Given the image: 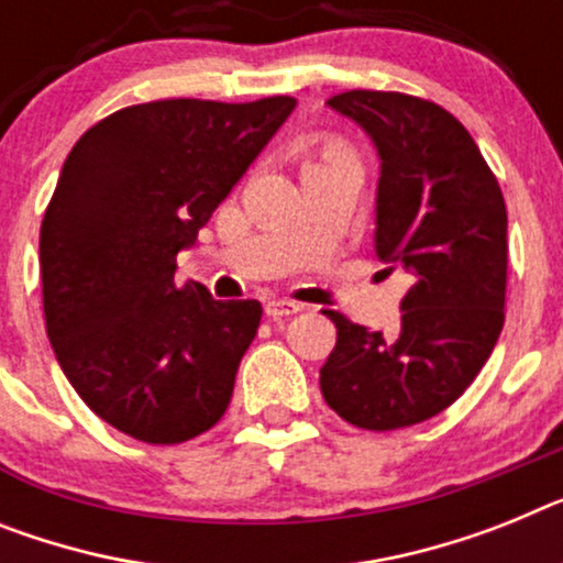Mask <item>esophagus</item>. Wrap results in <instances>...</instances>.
Wrapping results in <instances>:
<instances>
[{
	"label": "esophagus",
	"instance_id": "1",
	"mask_svg": "<svg viewBox=\"0 0 563 563\" xmlns=\"http://www.w3.org/2000/svg\"><path fill=\"white\" fill-rule=\"evenodd\" d=\"M264 310H267V316L278 319V316L299 313V310H305V305H299V301H292V299H271Z\"/></svg>",
	"mask_w": 563,
	"mask_h": 563
}]
</instances>
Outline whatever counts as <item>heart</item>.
Instances as JSON below:
<instances>
[{"label":"heart","instance_id":"heart-1","mask_svg":"<svg viewBox=\"0 0 563 563\" xmlns=\"http://www.w3.org/2000/svg\"><path fill=\"white\" fill-rule=\"evenodd\" d=\"M330 158H353V156H350L344 147H339V144H330V147H324V151L319 153V158H316V162H330Z\"/></svg>","mask_w":563,"mask_h":563}]
</instances>
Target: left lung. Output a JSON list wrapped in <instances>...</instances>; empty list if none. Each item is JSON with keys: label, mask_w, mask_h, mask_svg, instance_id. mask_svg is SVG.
<instances>
[{"label": "left lung", "mask_w": 563, "mask_h": 563, "mask_svg": "<svg viewBox=\"0 0 563 563\" xmlns=\"http://www.w3.org/2000/svg\"><path fill=\"white\" fill-rule=\"evenodd\" d=\"M328 108L353 119L376 147V256L412 285L393 339L324 310L339 335L321 367V396L362 430H398L453 405L496 347L507 208L478 144L439 104L347 90Z\"/></svg>", "instance_id": "obj_1"}]
</instances>
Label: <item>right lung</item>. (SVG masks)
Segmentation results:
<instances>
[{
  "label": "right lung",
  "instance_id": "add662e5",
  "mask_svg": "<svg viewBox=\"0 0 563 563\" xmlns=\"http://www.w3.org/2000/svg\"><path fill=\"white\" fill-rule=\"evenodd\" d=\"M292 108L290 96L133 104L67 153L40 233L47 339L81 401L124 435L181 444L228 410L262 305L176 287V256Z\"/></svg>",
  "mask_w": 563,
  "mask_h": 563
}]
</instances>
